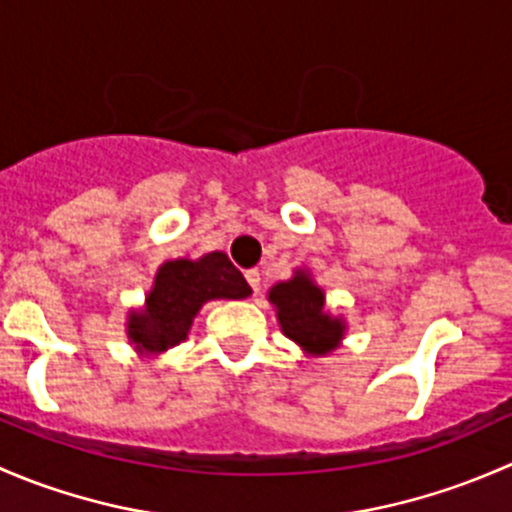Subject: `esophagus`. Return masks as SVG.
I'll return each mask as SVG.
<instances>
[{
  "label": "esophagus",
  "instance_id": "obj_1",
  "mask_svg": "<svg viewBox=\"0 0 512 512\" xmlns=\"http://www.w3.org/2000/svg\"><path fill=\"white\" fill-rule=\"evenodd\" d=\"M245 277L247 282H250V287L257 292V289H260V270H247Z\"/></svg>",
  "mask_w": 512,
  "mask_h": 512
}]
</instances>
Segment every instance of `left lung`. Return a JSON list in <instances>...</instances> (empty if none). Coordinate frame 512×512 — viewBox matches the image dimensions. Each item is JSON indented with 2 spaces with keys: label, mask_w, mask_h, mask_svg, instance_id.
I'll use <instances>...</instances> for the list:
<instances>
[{
  "label": "left lung",
  "mask_w": 512,
  "mask_h": 512,
  "mask_svg": "<svg viewBox=\"0 0 512 512\" xmlns=\"http://www.w3.org/2000/svg\"><path fill=\"white\" fill-rule=\"evenodd\" d=\"M275 307L282 334L292 339L304 356H327L342 347L347 319L327 309V294L314 282L307 267H297L285 282H277L267 292Z\"/></svg>",
  "instance_id": "left-lung-1"
}]
</instances>
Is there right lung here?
<instances>
[{
    "label": "right lung",
    "instance_id": "add662e5",
    "mask_svg": "<svg viewBox=\"0 0 512 512\" xmlns=\"http://www.w3.org/2000/svg\"><path fill=\"white\" fill-rule=\"evenodd\" d=\"M250 294L252 287L225 252H208L198 260H165L153 277L146 302L128 309V344H133V349L143 356L168 352L188 339L193 319L205 302L245 299Z\"/></svg>",
    "mask_w": 512,
    "mask_h": 512
}]
</instances>
